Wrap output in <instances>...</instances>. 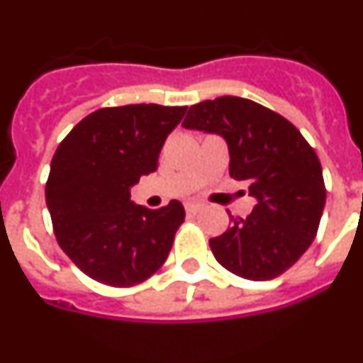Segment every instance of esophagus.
I'll use <instances>...</instances> for the list:
<instances>
[{"instance_id":"34e87169","label":"esophagus","mask_w":363,"mask_h":363,"mask_svg":"<svg viewBox=\"0 0 363 363\" xmlns=\"http://www.w3.org/2000/svg\"><path fill=\"white\" fill-rule=\"evenodd\" d=\"M201 209H203V205H201V203H187V205H185V211H187L189 214H196V213H200Z\"/></svg>"}]
</instances>
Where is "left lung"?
Instances as JSON below:
<instances>
[{
  "label": "left lung",
  "mask_w": 363,
  "mask_h": 363,
  "mask_svg": "<svg viewBox=\"0 0 363 363\" xmlns=\"http://www.w3.org/2000/svg\"><path fill=\"white\" fill-rule=\"evenodd\" d=\"M182 127L218 134L229 147V174L249 185L252 213L211 238L227 271L264 281L309 249L325 205L322 165L300 130L264 105L221 96L192 105Z\"/></svg>",
  "instance_id": "1"
}]
</instances>
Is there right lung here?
Here are the masks:
<instances>
[{"label":"right lung","mask_w":363,"mask_h":363,"mask_svg":"<svg viewBox=\"0 0 363 363\" xmlns=\"http://www.w3.org/2000/svg\"><path fill=\"white\" fill-rule=\"evenodd\" d=\"M185 112L156 104L99 108L57 147L45 200L57 243L92 280L130 287L165 264L184 205L147 209L130 200V189L158 169Z\"/></svg>","instance_id":"obj_1"}]
</instances>
